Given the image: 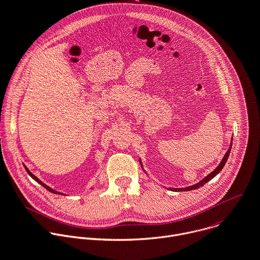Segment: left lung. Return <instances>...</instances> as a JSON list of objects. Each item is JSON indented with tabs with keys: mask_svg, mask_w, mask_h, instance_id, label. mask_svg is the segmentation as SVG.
Here are the masks:
<instances>
[{
	"mask_svg": "<svg viewBox=\"0 0 260 260\" xmlns=\"http://www.w3.org/2000/svg\"><path fill=\"white\" fill-rule=\"evenodd\" d=\"M232 140H233V139H232ZM231 148H232V144L230 145V148H229V150L227 151V153L225 154V156H224L223 160L221 161L220 165H219L211 174H209L207 177H205L202 181H200L199 183H197V184H194V185H192V186H189V187H185V188H171V190H173V191H187V190L198 189V188H200L201 186L205 185L208 181H210L212 178H214V177L223 169V167L225 166V164H226V162H227V160H228V158H229V155H230V152H231Z\"/></svg>",
	"mask_w": 260,
	"mask_h": 260,
	"instance_id": "left-lung-1",
	"label": "left lung"
}]
</instances>
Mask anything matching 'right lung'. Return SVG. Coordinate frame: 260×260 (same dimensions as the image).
Segmentation results:
<instances>
[{
  "label": "right lung",
  "instance_id": "1",
  "mask_svg": "<svg viewBox=\"0 0 260 260\" xmlns=\"http://www.w3.org/2000/svg\"><path fill=\"white\" fill-rule=\"evenodd\" d=\"M24 167H25V169H26V171H27V173H28V174H29V175H30V176H31V177H32V178H33V179H34V180H35V181H37V182H38V183H39V184H41V185H42V186H43V187H44V188H45V189H47V190H48V191H50V192H52V193H56V194H62V193H60V192H57V191H55V190H53V189H52V188H50V187H48V186H47V185H45V184H44V183H43V182H41V181H40V180H39V179H38V178H37V177H36V176H34V175H33V174H32V173H31V172H30V171H29V170H28V168H27V167H26V166H25V165H24Z\"/></svg>",
  "mask_w": 260,
  "mask_h": 260
}]
</instances>
